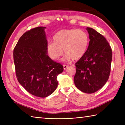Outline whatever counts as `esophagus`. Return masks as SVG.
Returning a JSON list of instances; mask_svg holds the SVG:
<instances>
[{
    "mask_svg": "<svg viewBox=\"0 0 125 125\" xmlns=\"http://www.w3.org/2000/svg\"><path fill=\"white\" fill-rule=\"evenodd\" d=\"M63 69H64V70H66V69H67L68 67V65L67 64H63Z\"/></svg>",
    "mask_w": 125,
    "mask_h": 125,
    "instance_id": "34e87169",
    "label": "esophagus"
}]
</instances>
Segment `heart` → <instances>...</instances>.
Instances as JSON below:
<instances>
[{
    "mask_svg": "<svg viewBox=\"0 0 125 125\" xmlns=\"http://www.w3.org/2000/svg\"><path fill=\"white\" fill-rule=\"evenodd\" d=\"M54 42L47 45L50 57L57 60L63 54V49L67 59H80L85 54L89 43V37L85 31L77 29H67L57 31L53 37Z\"/></svg>",
    "mask_w": 125,
    "mask_h": 125,
    "instance_id": "b5f03b06",
    "label": "heart"
}]
</instances>
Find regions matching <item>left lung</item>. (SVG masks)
<instances>
[{"mask_svg": "<svg viewBox=\"0 0 125 125\" xmlns=\"http://www.w3.org/2000/svg\"><path fill=\"white\" fill-rule=\"evenodd\" d=\"M90 42L87 51L76 63L74 83L81 91L93 94L104 85L111 72L112 51L104 36L87 27Z\"/></svg>", "mask_w": 125, "mask_h": 125, "instance_id": "obj_1", "label": "left lung"}]
</instances>
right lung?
I'll use <instances>...</instances> for the list:
<instances>
[{
    "label": "right lung",
    "instance_id": "add662e5",
    "mask_svg": "<svg viewBox=\"0 0 125 125\" xmlns=\"http://www.w3.org/2000/svg\"><path fill=\"white\" fill-rule=\"evenodd\" d=\"M44 27L29 30L20 37L13 50L16 76L30 94L44 98L57 87V77L63 71L61 63L47 54Z\"/></svg>",
    "mask_w": 125,
    "mask_h": 125
}]
</instances>
